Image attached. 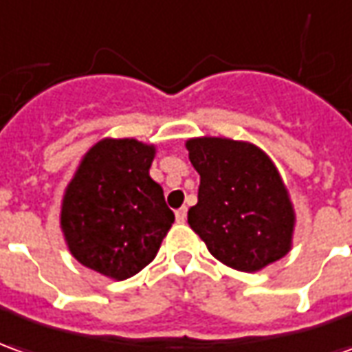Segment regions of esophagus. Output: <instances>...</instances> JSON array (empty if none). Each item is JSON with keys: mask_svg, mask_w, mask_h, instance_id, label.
<instances>
[{"mask_svg": "<svg viewBox=\"0 0 352 352\" xmlns=\"http://www.w3.org/2000/svg\"><path fill=\"white\" fill-rule=\"evenodd\" d=\"M175 217H177V221H179V223H185L186 208H179V210L175 212Z\"/></svg>", "mask_w": 352, "mask_h": 352, "instance_id": "obj_1", "label": "esophagus"}]
</instances>
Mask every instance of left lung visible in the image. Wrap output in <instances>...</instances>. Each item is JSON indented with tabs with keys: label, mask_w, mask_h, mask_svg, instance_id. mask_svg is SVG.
<instances>
[{
	"label": "left lung",
	"mask_w": 352,
	"mask_h": 352,
	"mask_svg": "<svg viewBox=\"0 0 352 352\" xmlns=\"http://www.w3.org/2000/svg\"><path fill=\"white\" fill-rule=\"evenodd\" d=\"M200 175L188 226L221 264L254 274L293 246L295 206L289 188L262 148L223 136L185 142Z\"/></svg>",
	"instance_id": "left-lung-1"
}]
</instances>
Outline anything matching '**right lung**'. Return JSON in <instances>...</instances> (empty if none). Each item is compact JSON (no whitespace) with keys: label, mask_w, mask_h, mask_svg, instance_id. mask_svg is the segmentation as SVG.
Listing matches in <instances>:
<instances>
[{"label":"right lung","mask_w":352,"mask_h":352,"mask_svg":"<svg viewBox=\"0 0 352 352\" xmlns=\"http://www.w3.org/2000/svg\"><path fill=\"white\" fill-rule=\"evenodd\" d=\"M156 146L136 138H102L69 181L59 226L82 266L123 281L156 258L175 221L164 188L150 177Z\"/></svg>","instance_id":"right-lung-1"}]
</instances>
